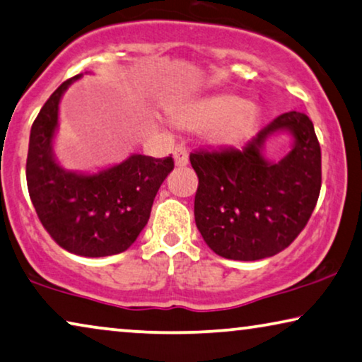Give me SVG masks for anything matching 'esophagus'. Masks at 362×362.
<instances>
[{"mask_svg":"<svg viewBox=\"0 0 362 362\" xmlns=\"http://www.w3.org/2000/svg\"><path fill=\"white\" fill-rule=\"evenodd\" d=\"M173 156H175V163L177 168H182V166H186L187 161H189V153H187V148L182 145L175 146V150H173Z\"/></svg>","mask_w":362,"mask_h":362,"instance_id":"1","label":"esophagus"}]
</instances>
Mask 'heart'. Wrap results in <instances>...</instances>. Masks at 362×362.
<instances>
[{"label": "heart", "mask_w": 362, "mask_h": 362, "mask_svg": "<svg viewBox=\"0 0 362 362\" xmlns=\"http://www.w3.org/2000/svg\"><path fill=\"white\" fill-rule=\"evenodd\" d=\"M246 104L235 96H216L191 104L181 114V122L194 129H212L220 144H235L248 132L251 116Z\"/></svg>", "instance_id": "1"}]
</instances>
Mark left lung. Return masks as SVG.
Listing matches in <instances>:
<instances>
[{"instance_id":"1","label":"left lung","mask_w":362,"mask_h":362,"mask_svg":"<svg viewBox=\"0 0 362 362\" xmlns=\"http://www.w3.org/2000/svg\"><path fill=\"white\" fill-rule=\"evenodd\" d=\"M277 129H291L296 145L279 164H268L260 146ZM189 160L199 177L196 225L209 248L228 259L281 253L305 228L320 196V144L303 112L272 119L243 148L199 150Z\"/></svg>"}]
</instances>
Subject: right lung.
Wrapping results in <instances>:
<instances>
[{"label":"right lung","mask_w":362,"mask_h":362,"mask_svg":"<svg viewBox=\"0 0 362 362\" xmlns=\"http://www.w3.org/2000/svg\"><path fill=\"white\" fill-rule=\"evenodd\" d=\"M80 76L62 83L35 117L25 177L37 217L54 242L70 253L101 258L122 253L137 240L175 160L132 155L124 163L91 176L62 170L52 156L59 103L70 83Z\"/></svg>","instance_id":"right-lung-1"}]
</instances>
